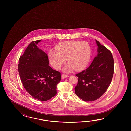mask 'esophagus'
<instances>
[{
    "label": "esophagus",
    "mask_w": 131,
    "mask_h": 131,
    "mask_svg": "<svg viewBox=\"0 0 131 131\" xmlns=\"http://www.w3.org/2000/svg\"><path fill=\"white\" fill-rule=\"evenodd\" d=\"M69 76L68 75H64V74L62 75V78L63 79H64L65 78H67Z\"/></svg>",
    "instance_id": "esophagus-1"
}]
</instances>
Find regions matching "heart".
<instances>
[{
    "label": "heart",
    "mask_w": 131,
    "mask_h": 131,
    "mask_svg": "<svg viewBox=\"0 0 131 131\" xmlns=\"http://www.w3.org/2000/svg\"><path fill=\"white\" fill-rule=\"evenodd\" d=\"M49 56L52 66L57 70L61 68L66 58L69 64L64 71L71 72L74 69L80 70L87 66L91 56V48L86 42L65 41L58 44L56 50H50Z\"/></svg>",
    "instance_id": "obj_1"
}]
</instances>
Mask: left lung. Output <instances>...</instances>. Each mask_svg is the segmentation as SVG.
Masks as SVG:
<instances>
[{
    "instance_id": "left-lung-1",
    "label": "left lung",
    "mask_w": 131,
    "mask_h": 131,
    "mask_svg": "<svg viewBox=\"0 0 131 131\" xmlns=\"http://www.w3.org/2000/svg\"><path fill=\"white\" fill-rule=\"evenodd\" d=\"M98 46L97 56L89 67L76 74L78 81L75 94L84 101H93L106 92L112 80L114 60L112 53L96 40Z\"/></svg>"
}]
</instances>
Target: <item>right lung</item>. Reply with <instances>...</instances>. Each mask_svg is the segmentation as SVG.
I'll return each instance as SVG.
<instances>
[{
	"mask_svg": "<svg viewBox=\"0 0 131 131\" xmlns=\"http://www.w3.org/2000/svg\"><path fill=\"white\" fill-rule=\"evenodd\" d=\"M42 40L32 41L19 58L18 71L26 91L38 100H50L57 93L61 73L51 68L48 55L37 46Z\"/></svg>",
	"mask_w": 131,
	"mask_h": 131,
	"instance_id": "right-lung-1",
	"label": "right lung"
}]
</instances>
